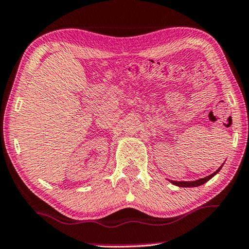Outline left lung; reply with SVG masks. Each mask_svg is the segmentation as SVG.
Listing matches in <instances>:
<instances>
[{
  "instance_id": "obj_1",
  "label": "left lung",
  "mask_w": 249,
  "mask_h": 249,
  "mask_svg": "<svg viewBox=\"0 0 249 249\" xmlns=\"http://www.w3.org/2000/svg\"><path fill=\"white\" fill-rule=\"evenodd\" d=\"M221 168L222 167L218 168V169L215 172H214V174L205 177V178H203V179H200V180H196V181H174V180H171V183L178 185V187H184V188H187V187H190V188L191 187H199V185H202L203 183H205L206 181H209L211 178H213V177L221 170Z\"/></svg>"
}]
</instances>
